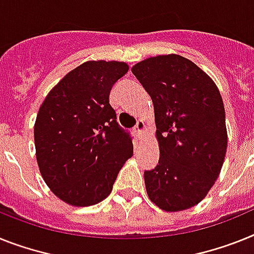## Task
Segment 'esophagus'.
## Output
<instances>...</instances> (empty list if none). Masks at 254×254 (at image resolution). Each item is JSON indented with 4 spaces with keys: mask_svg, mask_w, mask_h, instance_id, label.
I'll return each instance as SVG.
<instances>
[{
    "mask_svg": "<svg viewBox=\"0 0 254 254\" xmlns=\"http://www.w3.org/2000/svg\"><path fill=\"white\" fill-rule=\"evenodd\" d=\"M144 130H146V125H144L143 121H138L137 127H135V129H134L135 135H137L138 138H142V135L144 134Z\"/></svg>",
    "mask_w": 254,
    "mask_h": 254,
    "instance_id": "1",
    "label": "esophagus"
}]
</instances>
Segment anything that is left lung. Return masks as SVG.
I'll return each instance as SVG.
<instances>
[{
  "instance_id": "8db88e82",
  "label": "left lung",
  "mask_w": 254,
  "mask_h": 254,
  "mask_svg": "<svg viewBox=\"0 0 254 254\" xmlns=\"http://www.w3.org/2000/svg\"><path fill=\"white\" fill-rule=\"evenodd\" d=\"M131 72L150 94L160 159L144 172L150 200L165 212L195 206L218 178L227 148L225 107L214 81L181 55H157Z\"/></svg>"
}]
</instances>
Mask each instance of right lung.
<instances>
[{
	"mask_svg": "<svg viewBox=\"0 0 254 254\" xmlns=\"http://www.w3.org/2000/svg\"><path fill=\"white\" fill-rule=\"evenodd\" d=\"M129 71L125 62L89 61L68 72L38 110L35 146L40 173L73 206L101 203L133 156L129 133L116 123L110 91Z\"/></svg>",
	"mask_w": 254,
	"mask_h": 254,
	"instance_id": "add662e5",
	"label": "right lung"
}]
</instances>
